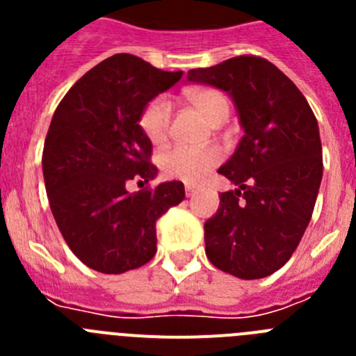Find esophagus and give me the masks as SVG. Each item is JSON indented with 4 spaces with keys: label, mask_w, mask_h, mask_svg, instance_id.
Segmentation results:
<instances>
[{
    "label": "esophagus",
    "mask_w": 356,
    "mask_h": 356,
    "mask_svg": "<svg viewBox=\"0 0 356 356\" xmlns=\"http://www.w3.org/2000/svg\"><path fill=\"white\" fill-rule=\"evenodd\" d=\"M196 193H197V187H194V185H191V184L185 185V194H187V197L196 196Z\"/></svg>",
    "instance_id": "1"
}]
</instances>
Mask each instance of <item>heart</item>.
Returning <instances> with one entry per match:
<instances>
[{
  "label": "heart",
  "mask_w": 356,
  "mask_h": 356,
  "mask_svg": "<svg viewBox=\"0 0 356 356\" xmlns=\"http://www.w3.org/2000/svg\"><path fill=\"white\" fill-rule=\"evenodd\" d=\"M188 103L200 112L207 121L212 122L228 118L229 105L222 92L216 89H194L187 94ZM172 106L168 97H155L146 105L140 114L139 124L143 134L151 144H162L168 139L171 124ZM222 155L217 147H188L175 146L162 153L160 165L163 175L184 181H200L210 169L221 162Z\"/></svg>",
  "instance_id": "obj_1"
}]
</instances>
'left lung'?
Wrapping results in <instances>:
<instances>
[{"instance_id": "8db88e82", "label": "left lung", "mask_w": 356, "mask_h": 356, "mask_svg": "<svg viewBox=\"0 0 356 356\" xmlns=\"http://www.w3.org/2000/svg\"><path fill=\"white\" fill-rule=\"evenodd\" d=\"M187 80L225 90L244 130L217 171L237 188L221 193L205 222L207 257L237 278H266L291 259L316 207L323 178L317 119L291 78L260 56L191 69Z\"/></svg>"}]
</instances>
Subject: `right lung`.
Returning a JSON list of instances; mask_svg holds the SVG:
<instances>
[{
  "instance_id": "1",
  "label": "right lung",
  "mask_w": 356,
  "mask_h": 356,
  "mask_svg": "<svg viewBox=\"0 0 356 356\" xmlns=\"http://www.w3.org/2000/svg\"><path fill=\"white\" fill-rule=\"evenodd\" d=\"M181 74L119 53L85 72L53 114L42 151L49 207L67 246L94 271L121 275L149 262L159 217L184 201L176 180L135 194L127 188L159 172L139 119Z\"/></svg>"
}]
</instances>
